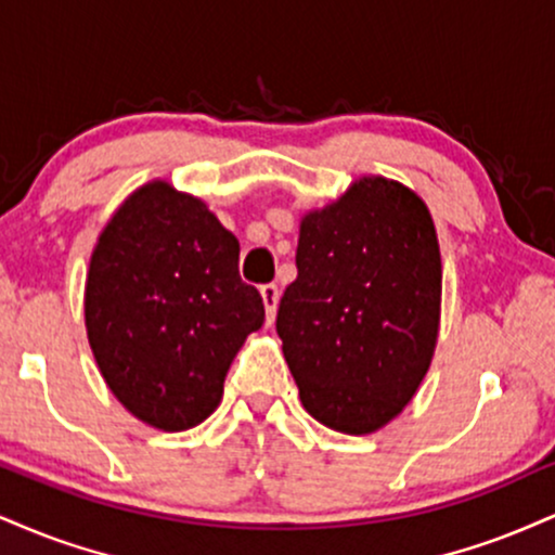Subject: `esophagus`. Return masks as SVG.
Wrapping results in <instances>:
<instances>
[{
    "instance_id": "1",
    "label": "esophagus",
    "mask_w": 555,
    "mask_h": 555,
    "mask_svg": "<svg viewBox=\"0 0 555 555\" xmlns=\"http://www.w3.org/2000/svg\"><path fill=\"white\" fill-rule=\"evenodd\" d=\"M260 297H263V307H266V323H273L276 318V307H279V286L276 284H263L260 286Z\"/></svg>"
}]
</instances>
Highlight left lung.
<instances>
[{
	"label": "left lung",
	"mask_w": 555,
	"mask_h": 555,
	"mask_svg": "<svg viewBox=\"0 0 555 555\" xmlns=\"http://www.w3.org/2000/svg\"><path fill=\"white\" fill-rule=\"evenodd\" d=\"M439 302L437 230L403 183L359 178L338 202L305 214L297 279L276 315L305 411L344 434L392 422L431 364Z\"/></svg>",
	"instance_id": "1"
}]
</instances>
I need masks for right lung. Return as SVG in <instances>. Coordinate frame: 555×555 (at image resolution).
I'll return each mask as SVG.
<instances>
[{"mask_svg": "<svg viewBox=\"0 0 555 555\" xmlns=\"http://www.w3.org/2000/svg\"><path fill=\"white\" fill-rule=\"evenodd\" d=\"M240 243L202 198L152 180L100 232L85 325L100 375L144 424L183 431L211 416L232 359L263 325L237 271Z\"/></svg>", "mask_w": 555, "mask_h": 555, "instance_id": "1", "label": "right lung"}]
</instances>
